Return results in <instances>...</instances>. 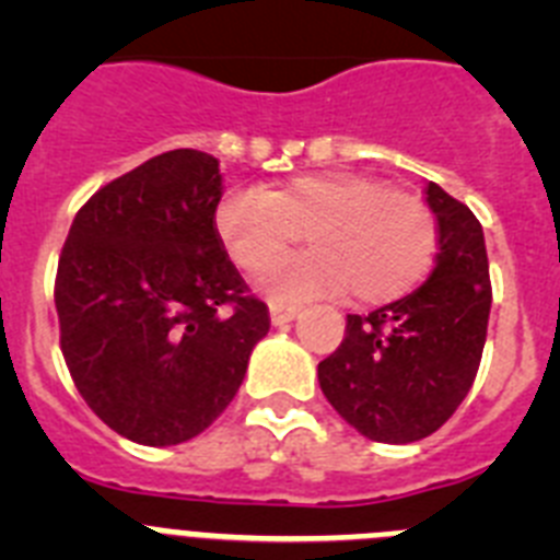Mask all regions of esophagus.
Masks as SVG:
<instances>
[{
	"mask_svg": "<svg viewBox=\"0 0 560 560\" xmlns=\"http://www.w3.org/2000/svg\"><path fill=\"white\" fill-rule=\"evenodd\" d=\"M300 314L296 305H283V303H271L269 305V316H271V325H285L291 323L294 316Z\"/></svg>",
	"mask_w": 560,
	"mask_h": 560,
	"instance_id": "obj_1",
	"label": "esophagus"
}]
</instances>
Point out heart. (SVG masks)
Segmentation results:
<instances>
[{"label": "heart", "instance_id": "obj_1", "mask_svg": "<svg viewBox=\"0 0 560 560\" xmlns=\"http://www.w3.org/2000/svg\"><path fill=\"white\" fill-rule=\"evenodd\" d=\"M221 246L237 269L260 275L300 235L308 255L264 277L271 300L350 291L370 305L393 303L423 280L438 249V221L420 196L368 173H305L269 190L235 187L212 212Z\"/></svg>", "mask_w": 560, "mask_h": 560}]
</instances>
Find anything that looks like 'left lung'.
Instances as JSON below:
<instances>
[{
  "mask_svg": "<svg viewBox=\"0 0 560 560\" xmlns=\"http://www.w3.org/2000/svg\"><path fill=\"white\" fill-rule=\"evenodd\" d=\"M427 201L440 246L429 280L368 316L348 314L345 339L316 368L330 407L375 443H415L438 432L471 389L488 334L482 224L434 182Z\"/></svg>",
  "mask_w": 560,
  "mask_h": 560,
  "instance_id": "1",
  "label": "left lung"
}]
</instances>
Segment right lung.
Returning a JSON list of instances; mask_svg holds the SVG:
<instances>
[{
    "mask_svg": "<svg viewBox=\"0 0 560 560\" xmlns=\"http://www.w3.org/2000/svg\"><path fill=\"white\" fill-rule=\"evenodd\" d=\"M219 160L176 148L108 182L61 249V350L89 409L142 446H176L219 418L269 334L212 212Z\"/></svg>",
    "mask_w": 560,
    "mask_h": 560,
    "instance_id": "obj_1",
    "label": "right lung"
}]
</instances>
